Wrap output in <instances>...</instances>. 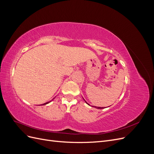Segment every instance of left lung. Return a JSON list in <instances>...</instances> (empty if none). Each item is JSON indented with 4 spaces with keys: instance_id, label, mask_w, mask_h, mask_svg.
I'll use <instances>...</instances> for the list:
<instances>
[{
    "instance_id": "left-lung-1",
    "label": "left lung",
    "mask_w": 154,
    "mask_h": 154,
    "mask_svg": "<svg viewBox=\"0 0 154 154\" xmlns=\"http://www.w3.org/2000/svg\"><path fill=\"white\" fill-rule=\"evenodd\" d=\"M86 102V101H85ZM86 103H87V102H86ZM88 104V103H87ZM88 105H89V104H88ZM95 108H96V109H103V107H97V106H95Z\"/></svg>"
}]
</instances>
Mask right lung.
<instances>
[{"mask_svg": "<svg viewBox=\"0 0 154 154\" xmlns=\"http://www.w3.org/2000/svg\"><path fill=\"white\" fill-rule=\"evenodd\" d=\"M49 103V102L48 101V102H47V103H44L43 105H45V104H48V103Z\"/></svg>", "mask_w": 154, "mask_h": 154, "instance_id": "right-lung-1", "label": "right lung"}]
</instances>
